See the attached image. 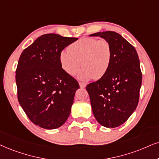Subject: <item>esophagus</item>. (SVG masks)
Masks as SVG:
<instances>
[{"mask_svg": "<svg viewBox=\"0 0 159 159\" xmlns=\"http://www.w3.org/2000/svg\"><path fill=\"white\" fill-rule=\"evenodd\" d=\"M79 86H80V87H81V88H85L86 87V84L82 83V82H79Z\"/></svg>", "mask_w": 159, "mask_h": 159, "instance_id": "34e87169", "label": "esophagus"}]
</instances>
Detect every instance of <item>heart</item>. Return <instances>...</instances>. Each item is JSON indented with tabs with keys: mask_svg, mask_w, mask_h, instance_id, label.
<instances>
[{
	"mask_svg": "<svg viewBox=\"0 0 159 159\" xmlns=\"http://www.w3.org/2000/svg\"><path fill=\"white\" fill-rule=\"evenodd\" d=\"M61 66L70 75L78 73L81 81H89L92 78H100L105 75L111 61V48L105 39L96 38H82L64 50L59 55Z\"/></svg>",
	"mask_w": 159,
	"mask_h": 159,
	"instance_id": "b5f03b06",
	"label": "heart"
}]
</instances>
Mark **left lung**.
<instances>
[{"label": "left lung", "instance_id": "obj_1", "mask_svg": "<svg viewBox=\"0 0 159 159\" xmlns=\"http://www.w3.org/2000/svg\"><path fill=\"white\" fill-rule=\"evenodd\" d=\"M108 42L111 61L105 75L86 86L97 121L106 128L121 125L134 113L142 85L140 62L136 49L114 31L92 34Z\"/></svg>", "mask_w": 159, "mask_h": 159}]
</instances>
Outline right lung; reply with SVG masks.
Segmentation results:
<instances>
[{
    "mask_svg": "<svg viewBox=\"0 0 159 159\" xmlns=\"http://www.w3.org/2000/svg\"><path fill=\"white\" fill-rule=\"evenodd\" d=\"M78 38L42 35L23 51L16 70L18 101L29 120L55 129L70 116L78 81L61 68V52Z\"/></svg>",
    "mask_w": 159,
    "mask_h": 159,
    "instance_id": "add662e5",
    "label": "right lung"
}]
</instances>
